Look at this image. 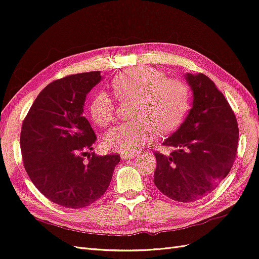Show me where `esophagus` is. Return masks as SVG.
I'll return each mask as SVG.
<instances>
[{"label": "esophagus", "mask_w": 259, "mask_h": 259, "mask_svg": "<svg viewBox=\"0 0 259 259\" xmlns=\"http://www.w3.org/2000/svg\"><path fill=\"white\" fill-rule=\"evenodd\" d=\"M137 153L136 151H133V152H125V153H122V158L127 160V159H134L135 156H137Z\"/></svg>", "instance_id": "obj_1"}]
</instances>
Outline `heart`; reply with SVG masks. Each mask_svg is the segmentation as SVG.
Here are the masks:
<instances>
[{"label": "heart", "instance_id": "heart-1", "mask_svg": "<svg viewBox=\"0 0 259 259\" xmlns=\"http://www.w3.org/2000/svg\"><path fill=\"white\" fill-rule=\"evenodd\" d=\"M120 100L134 98L132 116L134 121L120 123L109 131L105 146L122 152H133L145 145L152 135H165L183 122L190 108L188 86L151 67H136L116 75L111 83ZM92 119L108 125L115 119L116 105L106 92H99L90 104Z\"/></svg>", "mask_w": 259, "mask_h": 259}]
</instances>
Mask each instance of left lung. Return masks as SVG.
Returning <instances> with one entry per match:
<instances>
[{"instance_id": "left-lung-1", "label": "left lung", "mask_w": 259, "mask_h": 259, "mask_svg": "<svg viewBox=\"0 0 259 259\" xmlns=\"http://www.w3.org/2000/svg\"><path fill=\"white\" fill-rule=\"evenodd\" d=\"M193 105L185 122L154 152V185L169 199L190 203L206 197L226 178L236 160L239 127L222 92L205 74L187 73Z\"/></svg>"}]
</instances>
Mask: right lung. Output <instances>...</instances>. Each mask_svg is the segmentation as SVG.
Returning <instances> with one entry per match:
<instances>
[{"instance_id":"obj_1","label":"right lung","mask_w":259,"mask_h":259,"mask_svg":"<svg viewBox=\"0 0 259 259\" xmlns=\"http://www.w3.org/2000/svg\"><path fill=\"white\" fill-rule=\"evenodd\" d=\"M100 80V71H92L52 82L22 122L20 148L27 174L38 191L64 207L82 208L97 201L121 160L117 153L88 152L97 137L82 114L83 106Z\"/></svg>"}]
</instances>
